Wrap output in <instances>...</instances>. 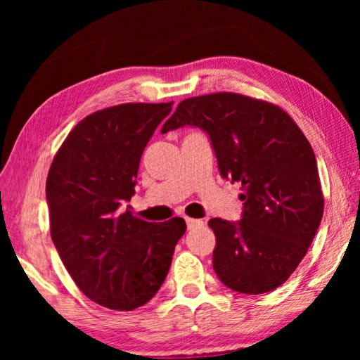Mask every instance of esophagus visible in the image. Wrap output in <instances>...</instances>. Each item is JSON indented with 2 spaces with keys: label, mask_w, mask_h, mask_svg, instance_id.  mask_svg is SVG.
I'll return each mask as SVG.
<instances>
[{
  "label": "esophagus",
  "mask_w": 360,
  "mask_h": 360,
  "mask_svg": "<svg viewBox=\"0 0 360 360\" xmlns=\"http://www.w3.org/2000/svg\"><path fill=\"white\" fill-rule=\"evenodd\" d=\"M185 221H186V226H188L190 229L191 228H198V226H203L205 224L201 219H195V218H185Z\"/></svg>",
  "instance_id": "34e87169"
}]
</instances>
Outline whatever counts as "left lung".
Instances as JSON below:
<instances>
[{"mask_svg": "<svg viewBox=\"0 0 360 360\" xmlns=\"http://www.w3.org/2000/svg\"><path fill=\"white\" fill-rule=\"evenodd\" d=\"M181 126L208 132L221 176L243 188L239 223L208 221L216 236V275L234 292H272L302 262L323 218L311 146L282 108L239 93L180 101L162 132Z\"/></svg>", "mask_w": 360, "mask_h": 360, "instance_id": "1", "label": "left lung"}]
</instances>
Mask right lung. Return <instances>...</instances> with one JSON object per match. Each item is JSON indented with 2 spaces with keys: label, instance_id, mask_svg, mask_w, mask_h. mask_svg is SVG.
Instances as JSON below:
<instances>
[{
  "label": "right lung",
  "instance_id": "1",
  "mask_svg": "<svg viewBox=\"0 0 360 360\" xmlns=\"http://www.w3.org/2000/svg\"><path fill=\"white\" fill-rule=\"evenodd\" d=\"M174 103L95 111L63 141L49 169L51 236L77 287L101 307L131 311L164 283L184 218L147 223L122 203L134 195L141 155Z\"/></svg>",
  "mask_w": 360,
  "mask_h": 360
}]
</instances>
